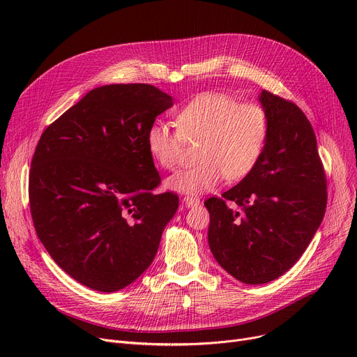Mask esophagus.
<instances>
[{
    "mask_svg": "<svg viewBox=\"0 0 357 357\" xmlns=\"http://www.w3.org/2000/svg\"><path fill=\"white\" fill-rule=\"evenodd\" d=\"M199 197L197 195H186L183 197V204L186 205V207H197V205H199Z\"/></svg>",
    "mask_w": 357,
    "mask_h": 357,
    "instance_id": "1",
    "label": "esophagus"
}]
</instances>
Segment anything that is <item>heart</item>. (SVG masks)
<instances>
[{
	"label": "heart",
	"mask_w": 357,
	"mask_h": 357,
	"mask_svg": "<svg viewBox=\"0 0 357 357\" xmlns=\"http://www.w3.org/2000/svg\"><path fill=\"white\" fill-rule=\"evenodd\" d=\"M174 130L155 121L146 131L150 156L163 169H175L181 160L183 142L198 140L197 159L166 181L181 192L211 191L226 178L248 176L265 152L269 121L257 104H237L220 92H202L182 105L175 116Z\"/></svg>",
	"instance_id": "obj_1"
}]
</instances>
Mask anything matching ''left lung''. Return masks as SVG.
<instances>
[{"label": "left lung", "instance_id": "obj_1", "mask_svg": "<svg viewBox=\"0 0 357 357\" xmlns=\"http://www.w3.org/2000/svg\"><path fill=\"white\" fill-rule=\"evenodd\" d=\"M269 133L253 171L222 198L204 202L210 213L208 245L243 284L282 276L303 256L327 207V179L311 123L292 101L261 91ZM241 207L231 211L225 202Z\"/></svg>", "mask_w": 357, "mask_h": 357}]
</instances>
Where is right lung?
Instances as JSON below:
<instances>
[{
    "label": "right lung",
    "mask_w": 357,
    "mask_h": 357,
    "mask_svg": "<svg viewBox=\"0 0 357 357\" xmlns=\"http://www.w3.org/2000/svg\"><path fill=\"white\" fill-rule=\"evenodd\" d=\"M172 104L153 85H104L53 121L36 146L29 201L37 237L91 289L114 292L136 280L178 210L176 194H153L160 175L146 146L149 126Z\"/></svg>",
    "instance_id": "obj_1"
}]
</instances>
